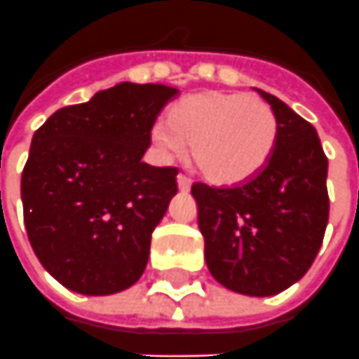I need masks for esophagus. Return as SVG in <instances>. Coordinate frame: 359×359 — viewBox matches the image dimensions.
<instances>
[{
    "mask_svg": "<svg viewBox=\"0 0 359 359\" xmlns=\"http://www.w3.org/2000/svg\"><path fill=\"white\" fill-rule=\"evenodd\" d=\"M189 187H191V182H189L185 175L182 174L177 175V189H180L182 194H187V191H189Z\"/></svg>",
    "mask_w": 359,
    "mask_h": 359,
    "instance_id": "esophagus-1",
    "label": "esophagus"
}]
</instances>
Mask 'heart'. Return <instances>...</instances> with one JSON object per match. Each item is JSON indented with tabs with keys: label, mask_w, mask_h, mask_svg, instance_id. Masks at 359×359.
I'll list each match as a JSON object with an SVG mask.
<instances>
[{
	"label": "heart",
	"mask_w": 359,
	"mask_h": 359,
	"mask_svg": "<svg viewBox=\"0 0 359 359\" xmlns=\"http://www.w3.org/2000/svg\"><path fill=\"white\" fill-rule=\"evenodd\" d=\"M152 142L165 156L189 154L199 172L219 185L250 180L268 164L278 138L273 111L258 97L201 91L170 107L152 127Z\"/></svg>",
	"instance_id": "obj_1"
}]
</instances>
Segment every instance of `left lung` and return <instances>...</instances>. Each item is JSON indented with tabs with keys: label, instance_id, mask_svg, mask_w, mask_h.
I'll return each instance as SVG.
<instances>
[{
	"label": "left lung",
	"instance_id": "left-lung-1",
	"mask_svg": "<svg viewBox=\"0 0 359 359\" xmlns=\"http://www.w3.org/2000/svg\"><path fill=\"white\" fill-rule=\"evenodd\" d=\"M278 138L268 164L246 184L191 187L205 262L222 287L269 297L315 262L328 222V160L316 128L268 91Z\"/></svg>",
	"mask_w": 359,
	"mask_h": 359
}]
</instances>
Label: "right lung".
I'll list each match as a JSON object with an SVG mask.
<instances>
[{
    "label": "right lung",
    "mask_w": 359,
    "mask_h": 359,
    "mask_svg": "<svg viewBox=\"0 0 359 359\" xmlns=\"http://www.w3.org/2000/svg\"><path fill=\"white\" fill-rule=\"evenodd\" d=\"M177 93L121 81L58 109L34 133L21 177L25 229L64 287L113 295L144 273L152 232L177 194V170L142 156L160 109Z\"/></svg>",
    "instance_id": "right-lung-1"
}]
</instances>
